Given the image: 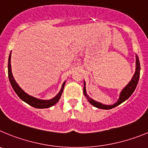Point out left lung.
Masks as SVG:
<instances>
[{"label": "left lung", "instance_id": "1", "mask_svg": "<svg viewBox=\"0 0 148 148\" xmlns=\"http://www.w3.org/2000/svg\"><path fill=\"white\" fill-rule=\"evenodd\" d=\"M136 67L135 74L133 75L132 80L129 82V84H128L125 88L123 89L121 94H120L119 99V100L117 101V102L116 104H114L113 105H105V104H101V103L96 102L95 101L92 100V99H90V98H89L87 96V93H86L85 87H84V93L85 96L88 99L89 102L92 104V105H93L94 107H95V108L104 110H110L112 109V108H114L115 107L119 105L120 104H121L125 101H126L132 95V93L134 92V90H135L137 84H138L139 76H140V63H139V59H138V57L137 56H136Z\"/></svg>", "mask_w": 148, "mask_h": 148}]
</instances>
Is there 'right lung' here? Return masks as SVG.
Segmentation results:
<instances>
[{"instance_id": "add662e5", "label": "right lung", "mask_w": 148, "mask_h": 148, "mask_svg": "<svg viewBox=\"0 0 148 148\" xmlns=\"http://www.w3.org/2000/svg\"><path fill=\"white\" fill-rule=\"evenodd\" d=\"M11 53L10 54L9 56V60H8V76H9V79H10V82L11 84L13 90H15V92H16L17 95L19 96L21 100H23V101H25L26 103H27L29 105L32 106L35 108H40V109H42V108H50L52 106H53L54 104H56V103L58 102L59 101V99L61 98V94L63 92V90H64V87L65 82L63 84L62 87H61V91L58 92V94L56 95V97H54L53 99H50V100H40V99H35V98L32 97V96H30L28 94L26 93L24 91L21 90L19 86H18V84L16 83V82L15 81L14 78L12 76V70H11Z\"/></svg>"}]
</instances>
